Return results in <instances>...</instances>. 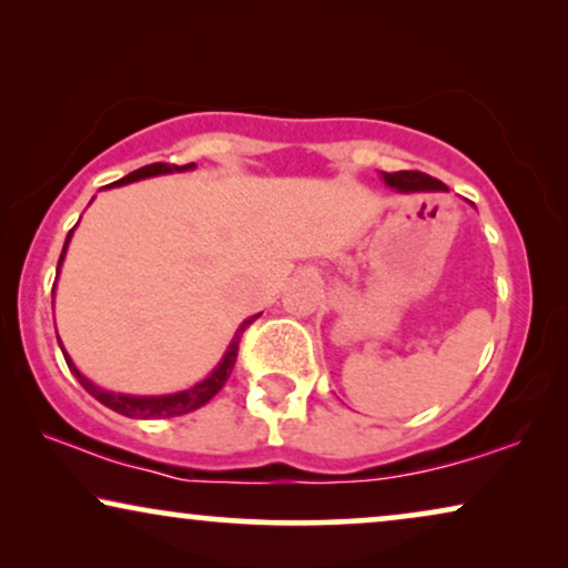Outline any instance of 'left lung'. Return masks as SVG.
I'll use <instances>...</instances> for the list:
<instances>
[{
  "mask_svg": "<svg viewBox=\"0 0 568 568\" xmlns=\"http://www.w3.org/2000/svg\"><path fill=\"white\" fill-rule=\"evenodd\" d=\"M383 181L395 191H447V185L437 178L418 173V170H400V173H383Z\"/></svg>",
  "mask_w": 568,
  "mask_h": 568,
  "instance_id": "obj_1",
  "label": "left lung"
}]
</instances>
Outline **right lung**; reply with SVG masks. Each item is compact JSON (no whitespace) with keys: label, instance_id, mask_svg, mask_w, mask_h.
<instances>
[{"label":"right lung","instance_id":"right-lung-1","mask_svg":"<svg viewBox=\"0 0 568 568\" xmlns=\"http://www.w3.org/2000/svg\"><path fill=\"white\" fill-rule=\"evenodd\" d=\"M196 165L189 162V165H168V162H152V165H144L134 170V173H129L126 178H121V181H115L111 185H126V183H134V181H142V178H152V175H165V173H183V170H193ZM74 230H69L67 235V243H64V251H61V258H59V268H61V261H64V253H67V245H69V237H72ZM261 315V313H258ZM253 315L251 321H245L240 325L235 338H232V344L227 346V352H224L222 362L216 364L212 375L206 379H201L189 390H181V393H170V395H126V393H113V390H103V387H98L95 383H90L88 377L82 375L80 369L74 367V362L69 359V354L64 352V359L69 364V369H72V375L80 379V385L88 390L92 398H98L103 406H108L115 414L121 416H129V418H170V416H183V414H191V410H196L201 406H206L209 400L214 398L216 393L222 390L224 383H227V377L232 375V367H235V359H237V348H240V336H243V331L251 325L255 317ZM61 346V341H59Z\"/></svg>","mask_w":568,"mask_h":568}]
</instances>
